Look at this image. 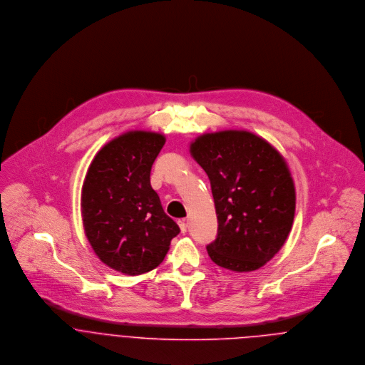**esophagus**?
<instances>
[{
  "label": "esophagus",
  "mask_w": 365,
  "mask_h": 365,
  "mask_svg": "<svg viewBox=\"0 0 365 365\" xmlns=\"http://www.w3.org/2000/svg\"><path fill=\"white\" fill-rule=\"evenodd\" d=\"M178 226H180V229H181V233H185V232H187V223H185L184 219H182V220H178Z\"/></svg>",
  "instance_id": "esophagus-1"
}]
</instances>
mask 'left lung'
<instances>
[{"instance_id": "left-lung-1", "label": "left lung", "mask_w": 365, "mask_h": 365, "mask_svg": "<svg viewBox=\"0 0 365 365\" xmlns=\"http://www.w3.org/2000/svg\"><path fill=\"white\" fill-rule=\"evenodd\" d=\"M190 152L208 174L217 215L209 257L230 271H255L284 246L295 215L288 164L265 139L247 130L197 138Z\"/></svg>"}]
</instances>
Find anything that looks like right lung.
Masks as SVG:
<instances>
[{
  "mask_svg": "<svg viewBox=\"0 0 365 365\" xmlns=\"http://www.w3.org/2000/svg\"><path fill=\"white\" fill-rule=\"evenodd\" d=\"M164 143L161 133L126 132L96 155L83 184L86 236L98 259L122 274L156 268L180 233L150 185L152 165Z\"/></svg>",
  "mask_w": 365,
  "mask_h": 365,
  "instance_id": "1",
  "label": "right lung"
}]
</instances>
